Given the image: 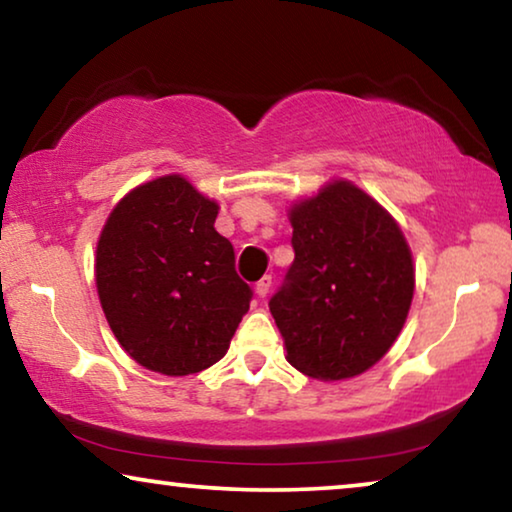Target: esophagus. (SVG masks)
I'll use <instances>...</instances> for the list:
<instances>
[{"instance_id":"esophagus-1","label":"esophagus","mask_w":512,"mask_h":512,"mask_svg":"<svg viewBox=\"0 0 512 512\" xmlns=\"http://www.w3.org/2000/svg\"><path fill=\"white\" fill-rule=\"evenodd\" d=\"M270 289H272V277L270 275H265L261 282H256V293H258V298H265L270 293Z\"/></svg>"}]
</instances>
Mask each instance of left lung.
<instances>
[{
    "label": "left lung",
    "mask_w": 512,
    "mask_h": 512,
    "mask_svg": "<svg viewBox=\"0 0 512 512\" xmlns=\"http://www.w3.org/2000/svg\"><path fill=\"white\" fill-rule=\"evenodd\" d=\"M293 258L270 298L286 359L314 380H349L394 345L415 293L412 251L387 209L333 179L289 209Z\"/></svg>",
    "instance_id": "8db88e82"
}]
</instances>
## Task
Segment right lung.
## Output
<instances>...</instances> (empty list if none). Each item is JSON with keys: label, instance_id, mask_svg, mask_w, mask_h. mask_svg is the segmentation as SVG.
I'll list each match as a JSON object with an SVG mask.
<instances>
[{"label": "right lung", "instance_id": "obj_1", "mask_svg": "<svg viewBox=\"0 0 512 512\" xmlns=\"http://www.w3.org/2000/svg\"><path fill=\"white\" fill-rule=\"evenodd\" d=\"M219 205L181 174L132 188L111 209L95 254L104 317L153 373L181 377L223 359L249 310L235 251L216 233Z\"/></svg>", "mask_w": 512, "mask_h": 512}]
</instances>
